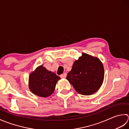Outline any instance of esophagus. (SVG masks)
<instances>
[{
    "label": "esophagus",
    "mask_w": 129,
    "mask_h": 129,
    "mask_svg": "<svg viewBox=\"0 0 129 129\" xmlns=\"http://www.w3.org/2000/svg\"><path fill=\"white\" fill-rule=\"evenodd\" d=\"M66 76H67V74L66 73H63V74L60 75V77H61V78H65L66 77Z\"/></svg>",
    "instance_id": "34e87169"
}]
</instances>
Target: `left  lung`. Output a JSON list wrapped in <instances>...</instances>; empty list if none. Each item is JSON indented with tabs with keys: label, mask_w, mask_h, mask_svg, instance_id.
<instances>
[{
	"label": "left lung",
	"mask_w": 129,
	"mask_h": 129,
	"mask_svg": "<svg viewBox=\"0 0 129 129\" xmlns=\"http://www.w3.org/2000/svg\"><path fill=\"white\" fill-rule=\"evenodd\" d=\"M104 78L103 64L98 58L83 53L73 63L66 79L78 93L91 95L100 88Z\"/></svg>",
	"instance_id": "8db88e82"
}]
</instances>
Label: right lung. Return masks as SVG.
Listing matches in <instances>:
<instances>
[{
    "label": "right lung",
    "mask_w": 129,
    "mask_h": 129,
    "mask_svg": "<svg viewBox=\"0 0 129 129\" xmlns=\"http://www.w3.org/2000/svg\"><path fill=\"white\" fill-rule=\"evenodd\" d=\"M60 79L59 76L41 65L30 74L29 88L33 94L47 98L53 93L57 81Z\"/></svg>",
    "instance_id": "add662e5"
}]
</instances>
